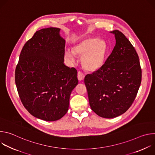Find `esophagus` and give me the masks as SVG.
Returning a JSON list of instances; mask_svg holds the SVG:
<instances>
[{
    "label": "esophagus",
    "instance_id": "obj_1",
    "mask_svg": "<svg viewBox=\"0 0 155 155\" xmlns=\"http://www.w3.org/2000/svg\"><path fill=\"white\" fill-rule=\"evenodd\" d=\"M77 77H78V79L79 81H82L84 78V75L81 72L79 71L77 74Z\"/></svg>",
    "mask_w": 155,
    "mask_h": 155
}]
</instances>
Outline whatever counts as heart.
Listing matches in <instances>:
<instances>
[{
    "label": "heart",
    "instance_id": "1",
    "mask_svg": "<svg viewBox=\"0 0 155 155\" xmlns=\"http://www.w3.org/2000/svg\"><path fill=\"white\" fill-rule=\"evenodd\" d=\"M107 52L108 45L104 40L87 37L75 44L72 50H66L65 54L73 63L76 61L75 54L81 56L83 68L87 71L95 72L104 65Z\"/></svg>",
    "mask_w": 155,
    "mask_h": 155
}]
</instances>
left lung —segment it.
Masks as SVG:
<instances>
[{"label": "left lung", "instance_id": "obj_1", "mask_svg": "<svg viewBox=\"0 0 155 155\" xmlns=\"http://www.w3.org/2000/svg\"><path fill=\"white\" fill-rule=\"evenodd\" d=\"M115 35V46L102 67L84 77L93 111L105 118L126 112L134 102L141 83L142 70L138 54L120 31Z\"/></svg>", "mask_w": 155, "mask_h": 155}]
</instances>
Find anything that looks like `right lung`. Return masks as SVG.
<instances>
[{"label": "right lung", "instance_id": "add662e5", "mask_svg": "<svg viewBox=\"0 0 155 155\" xmlns=\"http://www.w3.org/2000/svg\"><path fill=\"white\" fill-rule=\"evenodd\" d=\"M59 28L37 31L21 50L15 83L24 107L35 118L47 121L68 112L70 96L78 84L77 71L64 64L65 40Z\"/></svg>", "mask_w": 155, "mask_h": 155}]
</instances>
